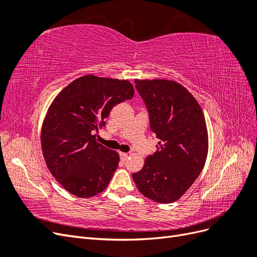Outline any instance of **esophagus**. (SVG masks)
<instances>
[{
    "instance_id": "1",
    "label": "esophagus",
    "mask_w": 257,
    "mask_h": 257,
    "mask_svg": "<svg viewBox=\"0 0 257 257\" xmlns=\"http://www.w3.org/2000/svg\"><path fill=\"white\" fill-rule=\"evenodd\" d=\"M120 154V159H121V161H125L126 159H127V157H128V154L127 153H124V152H120L119 153Z\"/></svg>"
}]
</instances>
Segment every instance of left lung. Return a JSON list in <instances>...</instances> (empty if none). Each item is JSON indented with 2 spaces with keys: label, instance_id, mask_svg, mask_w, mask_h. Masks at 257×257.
<instances>
[{
  "label": "left lung",
  "instance_id": "8db88e82",
  "mask_svg": "<svg viewBox=\"0 0 257 257\" xmlns=\"http://www.w3.org/2000/svg\"><path fill=\"white\" fill-rule=\"evenodd\" d=\"M160 142L133 180L144 196L170 204L190 189L208 155V131L201 107L182 84L166 79H135Z\"/></svg>",
  "mask_w": 257,
  "mask_h": 257
}]
</instances>
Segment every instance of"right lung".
I'll return each mask as SVG.
<instances>
[{"label": "right lung", "instance_id": "1", "mask_svg": "<svg viewBox=\"0 0 257 257\" xmlns=\"http://www.w3.org/2000/svg\"><path fill=\"white\" fill-rule=\"evenodd\" d=\"M134 96L128 80L95 75L75 79L54 97L43 121L42 151L56 180L80 198L103 192L120 157L96 141L112 107Z\"/></svg>", "mask_w": 257, "mask_h": 257}]
</instances>
